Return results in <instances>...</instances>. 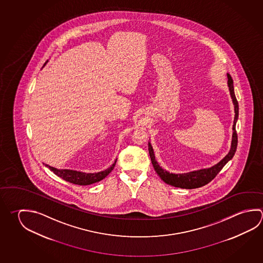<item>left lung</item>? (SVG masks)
I'll return each instance as SVG.
<instances>
[{"instance_id": "1", "label": "left lung", "mask_w": 263, "mask_h": 263, "mask_svg": "<svg viewBox=\"0 0 263 263\" xmlns=\"http://www.w3.org/2000/svg\"><path fill=\"white\" fill-rule=\"evenodd\" d=\"M227 77H228V86L230 89L231 97L233 99V102L235 105V120H234V125H233L234 133H233V140H232V147H231L230 152L219 163H217L216 165L213 166L212 168L190 172L187 174L175 175V174H170V173L163 170L161 166L158 164V162L155 160L152 145H151V143H148V153L151 156L152 165L156 171L157 174L161 177L162 181L165 182L166 184H171L173 186L180 187V189H192L201 187L203 185L210 183L212 179H214L215 176L222 169V167L226 165V163L230 161L233 156L235 155L236 147H237V133L235 130V124H236V121L238 118V102L235 98L233 79L229 74H227Z\"/></svg>"}]
</instances>
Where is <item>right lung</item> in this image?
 <instances>
[{
    "label": "right lung",
    "instance_id": "1",
    "mask_svg": "<svg viewBox=\"0 0 263 263\" xmlns=\"http://www.w3.org/2000/svg\"><path fill=\"white\" fill-rule=\"evenodd\" d=\"M116 163V161L107 170L99 172V173H94V174H86L82 172L67 170V169H56L54 167H51L48 164H46V167H48L52 173H54L57 176H59L66 182H69L72 184H79V185H88V184H94L101 180L104 179L107 175L114 170Z\"/></svg>",
    "mask_w": 263,
    "mask_h": 263
}]
</instances>
